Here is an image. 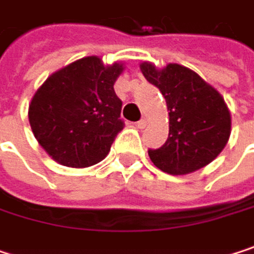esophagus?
Listing matches in <instances>:
<instances>
[{
  "mask_svg": "<svg viewBox=\"0 0 254 254\" xmlns=\"http://www.w3.org/2000/svg\"><path fill=\"white\" fill-rule=\"evenodd\" d=\"M136 127H139V129H144V127H147V119H145V118H142V119L136 124Z\"/></svg>",
  "mask_w": 254,
  "mask_h": 254,
  "instance_id": "1",
  "label": "esophagus"
}]
</instances>
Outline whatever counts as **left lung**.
I'll use <instances>...</instances> for the list:
<instances>
[{
	"label": "left lung",
	"mask_w": 254,
	"mask_h": 254,
	"mask_svg": "<svg viewBox=\"0 0 254 254\" xmlns=\"http://www.w3.org/2000/svg\"><path fill=\"white\" fill-rule=\"evenodd\" d=\"M139 67L160 89L169 112V136L160 148L148 150L151 162L166 174L185 175L215 160L231 133V115L222 95L181 64L162 70L151 63Z\"/></svg>",
	"instance_id": "obj_1"
}]
</instances>
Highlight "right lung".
I'll return each instance as SVG.
<instances>
[{"label":"right lung","mask_w":254,"mask_h":254,"mask_svg":"<svg viewBox=\"0 0 254 254\" xmlns=\"http://www.w3.org/2000/svg\"><path fill=\"white\" fill-rule=\"evenodd\" d=\"M124 66L85 57L53 73L35 92L29 124L41 147L60 165L88 168L101 162L124 129L115 82Z\"/></svg>","instance_id":"right-lung-1"}]
</instances>
